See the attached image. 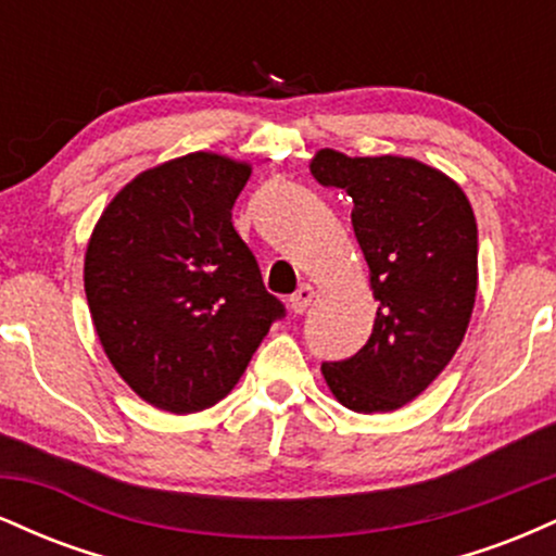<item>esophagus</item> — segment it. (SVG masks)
<instances>
[{
  "label": "esophagus",
  "instance_id": "34e87169",
  "mask_svg": "<svg viewBox=\"0 0 556 556\" xmlns=\"http://www.w3.org/2000/svg\"><path fill=\"white\" fill-rule=\"evenodd\" d=\"M311 300H314V287L300 285L298 290L290 295V311L292 314H303V311L311 305Z\"/></svg>",
  "mask_w": 556,
  "mask_h": 556
}]
</instances>
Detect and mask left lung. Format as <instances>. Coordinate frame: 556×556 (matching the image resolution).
<instances>
[{
    "label": "left lung",
    "mask_w": 556,
    "mask_h": 556,
    "mask_svg": "<svg viewBox=\"0 0 556 556\" xmlns=\"http://www.w3.org/2000/svg\"><path fill=\"white\" fill-rule=\"evenodd\" d=\"M311 175L353 198V229L376 303L368 342L324 363L337 400L355 413H392L444 371L470 324L478 227L463 188L405 156H344L321 149Z\"/></svg>",
    "instance_id": "left-lung-1"
}]
</instances>
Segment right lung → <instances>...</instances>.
<instances>
[{
    "label": "right lung",
    "instance_id": "1",
    "mask_svg": "<svg viewBox=\"0 0 556 556\" xmlns=\"http://www.w3.org/2000/svg\"><path fill=\"white\" fill-rule=\"evenodd\" d=\"M251 164L195 151L140 172L86 251V298L106 358L159 410L198 413L232 392L277 318L232 227Z\"/></svg>",
    "mask_w": 556,
    "mask_h": 556
}]
</instances>
